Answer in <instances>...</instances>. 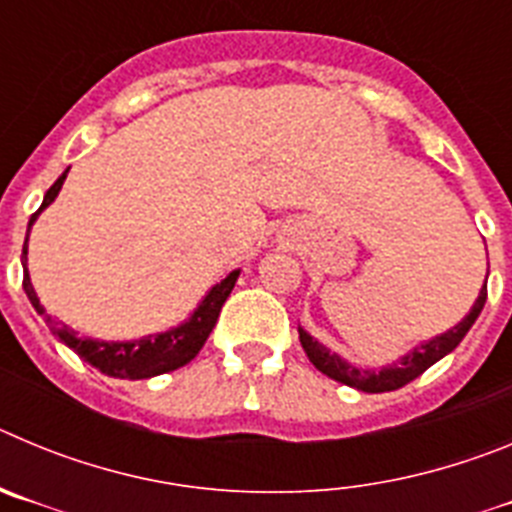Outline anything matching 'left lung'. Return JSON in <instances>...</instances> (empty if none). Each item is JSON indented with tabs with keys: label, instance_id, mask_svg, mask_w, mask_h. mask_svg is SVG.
<instances>
[{
	"label": "left lung",
	"instance_id": "left-lung-1",
	"mask_svg": "<svg viewBox=\"0 0 512 512\" xmlns=\"http://www.w3.org/2000/svg\"><path fill=\"white\" fill-rule=\"evenodd\" d=\"M487 274H490V271H487ZM485 302L487 282L479 289V297L474 300L472 310H469L454 328H449L446 333H441V336L418 343L410 354L392 361V364L382 366V369H359V366L348 364L346 359H341V356L333 354L330 348H325L323 343L315 341L302 325L297 328V333H300V343L302 348H305L307 359H310L312 364H315V369L323 372L325 377L336 379V382L348 384V387H354V390L361 392H392L405 387L408 382H413V379L420 377L428 366H433L436 361H441L443 356L451 354V351L461 343V338L467 336L469 328L474 325V320L479 318V312H482Z\"/></svg>",
	"mask_w": 512,
	"mask_h": 512
}]
</instances>
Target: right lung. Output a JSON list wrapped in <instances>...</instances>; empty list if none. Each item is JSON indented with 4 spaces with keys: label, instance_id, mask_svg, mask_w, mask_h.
I'll use <instances>...</instances> for the list:
<instances>
[{
    "label": "right lung",
    "instance_id": "obj_1",
    "mask_svg": "<svg viewBox=\"0 0 512 512\" xmlns=\"http://www.w3.org/2000/svg\"><path fill=\"white\" fill-rule=\"evenodd\" d=\"M66 174L69 169L63 171L61 176L56 179L48 192L43 197V205L38 207L33 217H30V223H27V235H30V228L38 220L40 212L45 207L56 202L58 192H61L63 182H66ZM27 235H25V246H22V271H25V277H22V287H25L27 300L33 302V307L38 310L40 318L48 323L53 336L58 338L61 343L76 351L84 361L99 369L107 377L115 379H151L158 377V374L174 372L179 366L189 364L194 356L200 354V348L205 346L207 336L215 328L217 318H220V310H223L225 300L230 297L235 287V279L241 274V269H233L223 282H217L215 287L202 297V302L197 305V310L189 315L184 323H179L176 328L164 330V333H153V336H143L138 341H99V338H79L76 336V330H71L69 325L58 323L53 320L45 307L40 305V297L35 295V287L30 282V271H27Z\"/></svg>",
    "mask_w": 512,
    "mask_h": 512
}]
</instances>
